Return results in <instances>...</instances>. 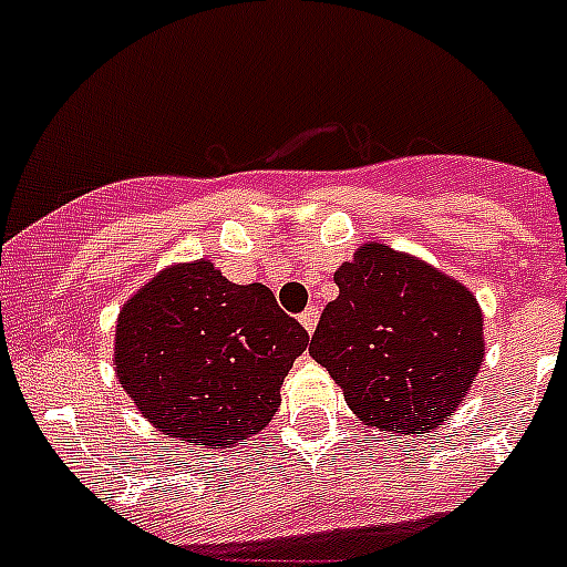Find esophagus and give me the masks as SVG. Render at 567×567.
Segmentation results:
<instances>
[{"label":"esophagus","mask_w":567,"mask_h":567,"mask_svg":"<svg viewBox=\"0 0 567 567\" xmlns=\"http://www.w3.org/2000/svg\"><path fill=\"white\" fill-rule=\"evenodd\" d=\"M318 318H320V312L315 307H309L300 312V323H303V329H307V332H315V327H318Z\"/></svg>","instance_id":"esophagus-1"}]
</instances>
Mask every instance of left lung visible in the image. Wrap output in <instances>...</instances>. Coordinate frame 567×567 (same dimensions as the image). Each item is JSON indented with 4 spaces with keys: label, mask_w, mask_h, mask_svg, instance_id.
Returning a JSON list of instances; mask_svg holds the SVG:
<instances>
[{
    "label": "left lung",
    "mask_w": 567,
    "mask_h": 567,
    "mask_svg": "<svg viewBox=\"0 0 567 567\" xmlns=\"http://www.w3.org/2000/svg\"><path fill=\"white\" fill-rule=\"evenodd\" d=\"M334 284L340 295L320 315L309 354L349 409L392 437L443 425L483 365L477 298L383 244L358 249Z\"/></svg>",
    "instance_id": "left-lung-1"
}]
</instances>
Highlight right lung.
Here are the masks:
<instances>
[{"instance_id":"1","label":"right lung","mask_w":567,"mask_h":567,"mask_svg":"<svg viewBox=\"0 0 567 567\" xmlns=\"http://www.w3.org/2000/svg\"><path fill=\"white\" fill-rule=\"evenodd\" d=\"M309 343L264 284H233L209 260L164 269L127 300L115 372L135 409L187 445H235L260 432Z\"/></svg>"}]
</instances>
